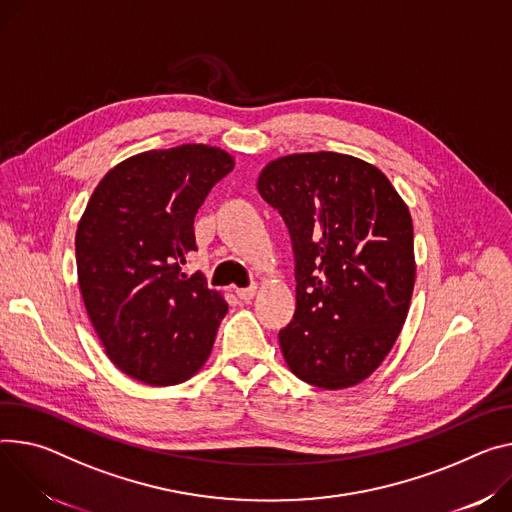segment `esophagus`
<instances>
[{
  "mask_svg": "<svg viewBox=\"0 0 512 512\" xmlns=\"http://www.w3.org/2000/svg\"><path fill=\"white\" fill-rule=\"evenodd\" d=\"M255 292H257V286H249V288H237V296H239L243 302H249V300H253Z\"/></svg>",
  "mask_w": 512,
  "mask_h": 512,
  "instance_id": "1",
  "label": "esophagus"
}]
</instances>
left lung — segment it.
Segmentation results:
<instances>
[{
	"label": "left lung",
	"instance_id": "obj_1",
	"mask_svg": "<svg viewBox=\"0 0 512 512\" xmlns=\"http://www.w3.org/2000/svg\"><path fill=\"white\" fill-rule=\"evenodd\" d=\"M261 198L282 214L296 259V312L280 331L292 374L324 390L369 378L394 347L414 290L408 206L351 155L296 153L265 165Z\"/></svg>",
	"mask_w": 512,
	"mask_h": 512
}]
</instances>
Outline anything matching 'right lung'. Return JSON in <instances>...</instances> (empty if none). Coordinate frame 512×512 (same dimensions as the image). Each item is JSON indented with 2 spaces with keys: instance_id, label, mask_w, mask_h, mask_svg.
Instances as JSON below:
<instances>
[{
  "instance_id": "add662e5",
  "label": "right lung",
  "mask_w": 512,
  "mask_h": 512,
  "mask_svg": "<svg viewBox=\"0 0 512 512\" xmlns=\"http://www.w3.org/2000/svg\"><path fill=\"white\" fill-rule=\"evenodd\" d=\"M232 167L208 145L134 155L104 175L77 224L87 316L110 361L138 382L181 384L212 351L228 304L204 273L181 265L198 249V208Z\"/></svg>"
}]
</instances>
